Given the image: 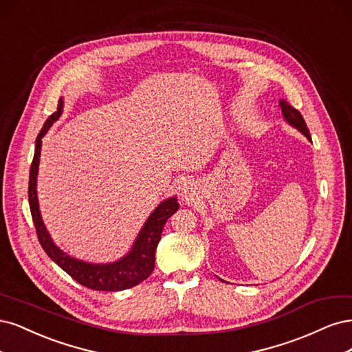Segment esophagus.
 <instances>
[{
  "mask_svg": "<svg viewBox=\"0 0 352 352\" xmlns=\"http://www.w3.org/2000/svg\"><path fill=\"white\" fill-rule=\"evenodd\" d=\"M192 191H195V186H192L191 181H184L183 187H181V196L184 199H190L192 196Z\"/></svg>",
  "mask_w": 352,
  "mask_h": 352,
  "instance_id": "esophagus-1",
  "label": "esophagus"
}]
</instances>
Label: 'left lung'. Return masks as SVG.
Masks as SVG:
<instances>
[{"instance_id":"obj_1","label":"left lung","mask_w":352,"mask_h":352,"mask_svg":"<svg viewBox=\"0 0 352 352\" xmlns=\"http://www.w3.org/2000/svg\"><path fill=\"white\" fill-rule=\"evenodd\" d=\"M279 107H280V111H282L283 120H285L289 124V126H292L294 129H297L300 133H302L305 138H307L311 142L310 131H309L307 126H305V121H304V118H302L300 112L294 107H291L285 99L279 100Z\"/></svg>"}]
</instances>
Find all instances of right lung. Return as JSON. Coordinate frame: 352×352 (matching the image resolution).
Masks as SVG:
<instances>
[{
  "label": "right lung",
  "mask_w": 352,
  "mask_h": 352,
  "mask_svg": "<svg viewBox=\"0 0 352 352\" xmlns=\"http://www.w3.org/2000/svg\"><path fill=\"white\" fill-rule=\"evenodd\" d=\"M64 99L60 98L56 112L45 121L42 130L39 131L35 143V156H33L30 174H29V206L32 212L33 223H35L38 240L54 262L64 272H67L74 280L82 283L83 287L96 291H122L139 285L146 278H149L155 267V252L157 243L161 240V234L166 221L178 210L179 205L177 197H169L162 200L156 209L146 219L140 232L130 248V252L111 263H89L85 260H78L63 252L54 243L47 226H45L38 200V171L41 161L42 138L48 133L52 124L63 114Z\"/></svg>",
  "instance_id": "right-lung-1"
}]
</instances>
